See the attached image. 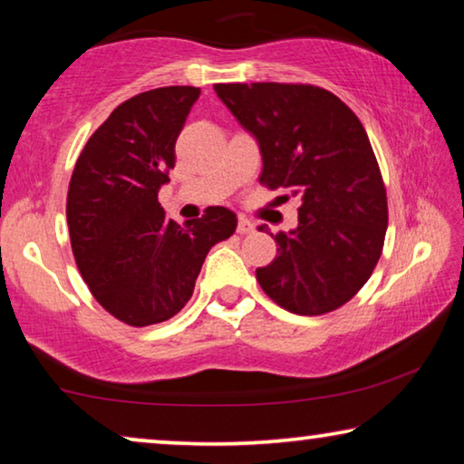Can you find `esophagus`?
<instances>
[{
  "instance_id": "34e87169",
  "label": "esophagus",
  "mask_w": 464,
  "mask_h": 464,
  "mask_svg": "<svg viewBox=\"0 0 464 464\" xmlns=\"http://www.w3.org/2000/svg\"><path fill=\"white\" fill-rule=\"evenodd\" d=\"M254 229H256V225L251 223L249 218H246V217H239V221H237V233H239V235L254 233Z\"/></svg>"
}]
</instances>
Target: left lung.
<instances>
[{"label":"left lung","instance_id":"8db88e82","mask_svg":"<svg viewBox=\"0 0 464 464\" xmlns=\"http://www.w3.org/2000/svg\"><path fill=\"white\" fill-rule=\"evenodd\" d=\"M215 92L257 139L260 184L303 200L296 229L274 235L276 257L256 270L262 290L296 315L340 309L371 278L389 223L362 122L332 92L309 83H215Z\"/></svg>","mask_w":464,"mask_h":464}]
</instances>
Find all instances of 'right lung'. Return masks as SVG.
Listing matches in <instances>:
<instances>
[{
    "label": "right lung",
    "mask_w": 464,
    "mask_h": 464,
    "mask_svg": "<svg viewBox=\"0 0 464 464\" xmlns=\"http://www.w3.org/2000/svg\"><path fill=\"white\" fill-rule=\"evenodd\" d=\"M200 88L169 85L122 102L85 143L67 192V225L80 274L110 315L132 327L184 309L208 249L237 217L208 207L179 227L157 192L176 166V140Z\"/></svg>",
    "instance_id": "right-lung-1"
}]
</instances>
